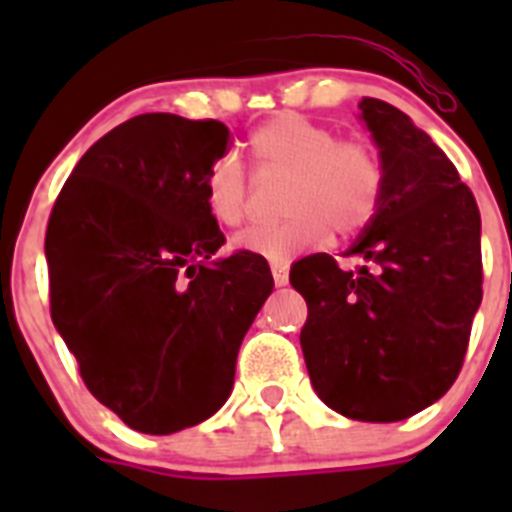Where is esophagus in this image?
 Masks as SVG:
<instances>
[{
	"label": "esophagus",
	"instance_id": "1",
	"mask_svg": "<svg viewBox=\"0 0 512 512\" xmlns=\"http://www.w3.org/2000/svg\"><path fill=\"white\" fill-rule=\"evenodd\" d=\"M271 277H274V284H277V287H284V284L289 282L287 266H284V264H271Z\"/></svg>",
	"mask_w": 512,
	"mask_h": 512
}]
</instances>
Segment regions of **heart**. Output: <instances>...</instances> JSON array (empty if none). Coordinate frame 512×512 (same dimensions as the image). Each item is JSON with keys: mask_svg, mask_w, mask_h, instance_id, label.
<instances>
[{"mask_svg": "<svg viewBox=\"0 0 512 512\" xmlns=\"http://www.w3.org/2000/svg\"><path fill=\"white\" fill-rule=\"evenodd\" d=\"M261 176L287 179L279 207L282 223L238 235V246L284 261L320 246L328 230L336 238L361 233L377 215L384 166L366 140L338 138L336 130L297 112L271 117L248 138ZM207 210L217 223L238 228L251 215V184L235 153H223L205 176Z\"/></svg>", "mask_w": 512, "mask_h": 512, "instance_id": "heart-1", "label": "heart"}]
</instances>
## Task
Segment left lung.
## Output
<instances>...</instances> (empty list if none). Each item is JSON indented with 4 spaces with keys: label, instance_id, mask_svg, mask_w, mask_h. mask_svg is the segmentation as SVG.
<instances>
[{
    "label": "left lung",
    "instance_id": "left-lung-1",
    "mask_svg": "<svg viewBox=\"0 0 512 512\" xmlns=\"http://www.w3.org/2000/svg\"><path fill=\"white\" fill-rule=\"evenodd\" d=\"M382 153L377 215L346 251L343 271L312 253L289 271L305 297L300 333L320 400L366 423L405 420L449 392L482 302L474 194L446 153L382 99H361Z\"/></svg>",
    "mask_w": 512,
    "mask_h": 512
}]
</instances>
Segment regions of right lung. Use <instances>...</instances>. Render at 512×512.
Wrapping results in <instances>:
<instances>
[{
  "label": "right lung",
  "instance_id": "obj_1",
  "mask_svg": "<svg viewBox=\"0 0 512 512\" xmlns=\"http://www.w3.org/2000/svg\"><path fill=\"white\" fill-rule=\"evenodd\" d=\"M228 148L217 120L130 117L81 156L51 210L53 325L87 390L140 433H176L223 408L274 287L259 253L212 261L225 235L205 176Z\"/></svg>",
  "mask_w": 512,
  "mask_h": 512
}]
</instances>
